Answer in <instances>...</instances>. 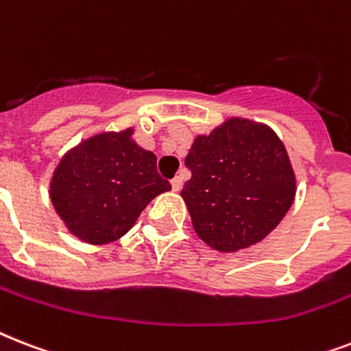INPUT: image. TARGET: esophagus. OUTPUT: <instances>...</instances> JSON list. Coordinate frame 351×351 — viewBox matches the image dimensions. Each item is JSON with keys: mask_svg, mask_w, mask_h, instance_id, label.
Here are the masks:
<instances>
[{"mask_svg": "<svg viewBox=\"0 0 351 351\" xmlns=\"http://www.w3.org/2000/svg\"><path fill=\"white\" fill-rule=\"evenodd\" d=\"M171 187H173V191L178 193L182 189V178L180 176H175L173 180H171Z\"/></svg>", "mask_w": 351, "mask_h": 351, "instance_id": "esophagus-1", "label": "esophagus"}]
</instances>
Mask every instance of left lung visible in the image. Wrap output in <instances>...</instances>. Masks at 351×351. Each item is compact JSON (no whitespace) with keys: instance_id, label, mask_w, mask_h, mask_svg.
Segmentation results:
<instances>
[{"instance_id":"left-lung-1","label":"left lung","mask_w":351,"mask_h":351,"mask_svg":"<svg viewBox=\"0 0 351 351\" xmlns=\"http://www.w3.org/2000/svg\"><path fill=\"white\" fill-rule=\"evenodd\" d=\"M182 189L197 234L219 251H237L271 233L295 198L288 153L266 125L233 118L198 136Z\"/></svg>"}]
</instances>
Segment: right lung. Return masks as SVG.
<instances>
[{"mask_svg":"<svg viewBox=\"0 0 351 351\" xmlns=\"http://www.w3.org/2000/svg\"><path fill=\"white\" fill-rule=\"evenodd\" d=\"M131 136L132 129L98 134L63 156L54 171V209L84 242L120 239L156 195L171 189L156 171V156Z\"/></svg>","mask_w":351,"mask_h":351,"instance_id":"right-lung-1","label":"right lung"}]
</instances>
